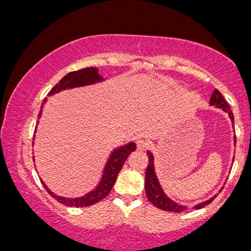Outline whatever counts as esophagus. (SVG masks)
<instances>
[{
  "mask_svg": "<svg viewBox=\"0 0 251 251\" xmlns=\"http://www.w3.org/2000/svg\"><path fill=\"white\" fill-rule=\"evenodd\" d=\"M147 141L142 140V138H138V140H136V147H137V150H140V151H144L145 149H147Z\"/></svg>",
  "mask_w": 251,
  "mask_h": 251,
  "instance_id": "obj_1",
  "label": "esophagus"
}]
</instances>
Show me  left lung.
I'll return each mask as SVG.
<instances>
[{"label": "left lung", "instance_id": "left-lung-1", "mask_svg": "<svg viewBox=\"0 0 251 251\" xmlns=\"http://www.w3.org/2000/svg\"><path fill=\"white\" fill-rule=\"evenodd\" d=\"M209 103H211V106L221 108V109L226 111V113H227L233 124L234 119H233L232 111H231V108L218 89H215L214 92H213L211 100H209ZM234 143H235V140H234ZM147 154L149 156V166L147 168V174H145V193H147V197L149 198V201H151L154 206L167 212L180 213V212L187 211L188 207L175 203L174 201H171L170 198L163 193V190L161 188V186H160L158 178H156L155 173H154V162H153V160L154 159H153V154L150 151H148ZM215 197L216 196L212 197L211 200H208L206 201H203V203L196 205V206H194V208L200 209V208L205 207L206 205L211 204Z\"/></svg>", "mask_w": 251, "mask_h": 251}]
</instances>
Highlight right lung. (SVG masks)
Masks as SVG:
<instances>
[{
	"label": "right lung",
	"mask_w": 251,
	"mask_h": 251,
	"mask_svg": "<svg viewBox=\"0 0 251 251\" xmlns=\"http://www.w3.org/2000/svg\"><path fill=\"white\" fill-rule=\"evenodd\" d=\"M102 81V77L98 74V69L96 67H85V69L74 71V72H70L69 74L62 78L61 81L58 82L55 87L48 92V96L55 95L62 90L65 89H72L76 87H83V85L88 84H93L96 82ZM46 102V99L44 100L43 104ZM43 104L42 108H40V113L38 115V118L42 115L43 110ZM33 144V143H32ZM136 150V144L135 143H128L126 145H123V147L114 150V152L111 153L109 160L104 167L103 176L100 184L97 186V188L92 192L85 194L83 197L78 198H65L55 195L54 193H51L50 189L47 188V186L43 182V186L45 189L47 190L50 195L55 198L58 203L63 205H66V206H73V207H87L90 205H93L98 203L101 200H103L108 194L110 193V190L113 189V186L116 181V178L121 171L123 164L126 161L127 156H128L130 153ZM35 161V160H33Z\"/></svg>",
	"instance_id": "obj_1"
}]
</instances>
